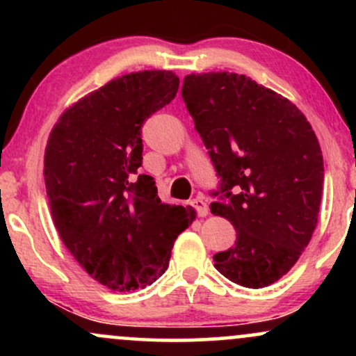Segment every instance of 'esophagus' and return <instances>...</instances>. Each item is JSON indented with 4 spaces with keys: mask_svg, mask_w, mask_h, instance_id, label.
<instances>
[{
    "mask_svg": "<svg viewBox=\"0 0 356 356\" xmlns=\"http://www.w3.org/2000/svg\"><path fill=\"white\" fill-rule=\"evenodd\" d=\"M191 204H192V207L197 211V216H201V218H206L207 212H209V206H207L206 199H204L202 195H197V197H195Z\"/></svg>",
    "mask_w": 356,
    "mask_h": 356,
    "instance_id": "34e87169",
    "label": "esophagus"
}]
</instances>
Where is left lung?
Masks as SVG:
<instances>
[{
	"label": "left lung",
	"instance_id": "8db88e82",
	"mask_svg": "<svg viewBox=\"0 0 356 356\" xmlns=\"http://www.w3.org/2000/svg\"><path fill=\"white\" fill-rule=\"evenodd\" d=\"M182 99L220 177L211 212L236 229L234 246L214 254V266L246 288L273 284L316 227L320 142L295 104L246 75L191 73Z\"/></svg>",
	"mask_w": 356,
	"mask_h": 356
}]
</instances>
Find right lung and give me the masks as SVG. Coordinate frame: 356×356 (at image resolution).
Returning a JSON list of instances; mask_svg holds the SVG:
<instances>
[{"label": "right lung", "mask_w": 356, "mask_h": 356, "mask_svg": "<svg viewBox=\"0 0 356 356\" xmlns=\"http://www.w3.org/2000/svg\"><path fill=\"white\" fill-rule=\"evenodd\" d=\"M179 76L144 70L117 76L61 113L44 149V186L60 239L113 291L152 284L169 266L192 207L159 199L142 165V125L174 100Z\"/></svg>", "instance_id": "right-lung-1"}]
</instances>
